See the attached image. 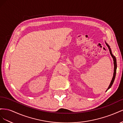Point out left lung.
Masks as SVG:
<instances>
[{
  "instance_id": "obj_1",
  "label": "left lung",
  "mask_w": 123,
  "mask_h": 123,
  "mask_svg": "<svg viewBox=\"0 0 123 123\" xmlns=\"http://www.w3.org/2000/svg\"><path fill=\"white\" fill-rule=\"evenodd\" d=\"M107 46L109 48V51H110V53L111 55V56H112V57L113 58V63H114V73H113V77H112V80H111V83L109 85V86L108 87V88L107 91L109 89H110L111 88V87L112 86V85L114 82V79H115V75H116V71H117V60H116V58H115V57L113 55V54H112V52H111V49L109 47V46L108 44L106 42H105Z\"/></svg>"
}]
</instances>
